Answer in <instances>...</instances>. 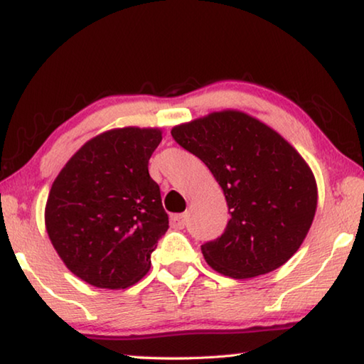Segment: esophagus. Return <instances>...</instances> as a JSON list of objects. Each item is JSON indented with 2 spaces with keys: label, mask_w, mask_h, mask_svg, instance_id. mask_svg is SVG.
Instances as JSON below:
<instances>
[{
  "label": "esophagus",
  "mask_w": 364,
  "mask_h": 364,
  "mask_svg": "<svg viewBox=\"0 0 364 364\" xmlns=\"http://www.w3.org/2000/svg\"><path fill=\"white\" fill-rule=\"evenodd\" d=\"M186 213H178L171 217V226L176 228V230H183L184 226H186Z\"/></svg>",
  "instance_id": "obj_1"
}]
</instances>
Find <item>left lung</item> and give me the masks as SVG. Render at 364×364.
Returning a JSON list of instances; mask_svg holds the SVG:
<instances>
[{"label": "left lung", "mask_w": 364, "mask_h": 364, "mask_svg": "<svg viewBox=\"0 0 364 364\" xmlns=\"http://www.w3.org/2000/svg\"><path fill=\"white\" fill-rule=\"evenodd\" d=\"M171 136L212 171L231 218L202 245L218 273L247 279L279 268L304 242L318 189L304 157L276 133L239 110H221L175 127Z\"/></svg>", "instance_id": "8db88e82"}]
</instances>
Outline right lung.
Instances as JSON below:
<instances>
[{
	"label": "right lung",
	"mask_w": 364,
	"mask_h": 364,
	"mask_svg": "<svg viewBox=\"0 0 364 364\" xmlns=\"http://www.w3.org/2000/svg\"><path fill=\"white\" fill-rule=\"evenodd\" d=\"M159 128H115L73 154L49 191L45 223L54 249L80 279L125 289L151 268V254L168 230L149 159Z\"/></svg>",
	"instance_id": "1"
}]
</instances>
